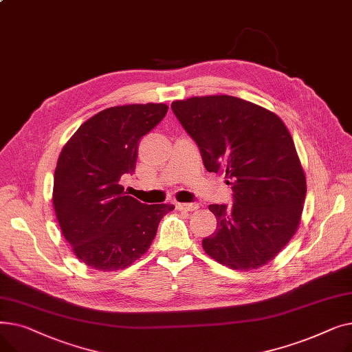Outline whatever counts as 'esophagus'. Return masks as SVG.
<instances>
[{"label":"esophagus","instance_id":"34e87169","mask_svg":"<svg viewBox=\"0 0 352 352\" xmlns=\"http://www.w3.org/2000/svg\"><path fill=\"white\" fill-rule=\"evenodd\" d=\"M199 208L198 202H186V204H182V202H177V210L179 211H195Z\"/></svg>","mask_w":352,"mask_h":352}]
</instances>
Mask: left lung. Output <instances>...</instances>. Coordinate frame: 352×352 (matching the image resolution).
Returning a JSON list of instances; mask_svg holds the SVG:
<instances>
[{"mask_svg":"<svg viewBox=\"0 0 352 352\" xmlns=\"http://www.w3.org/2000/svg\"><path fill=\"white\" fill-rule=\"evenodd\" d=\"M197 142L208 173H223L232 206L211 204L217 218L202 248L232 270L270 263L300 226L305 174L285 124L271 111L231 96L192 97L171 104Z\"/></svg>","mask_w":352,"mask_h":352,"instance_id":"1","label":"left lung"}]
</instances>
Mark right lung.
I'll return each instance as SVG.
<instances>
[{"instance_id": "1", "label": "right lung", "mask_w": 352, "mask_h": 352, "mask_svg": "<svg viewBox=\"0 0 352 352\" xmlns=\"http://www.w3.org/2000/svg\"><path fill=\"white\" fill-rule=\"evenodd\" d=\"M165 104L107 108L64 145L54 174L52 204L63 235L85 265L117 271L150 248L170 204L146 206L120 184L135 171L140 140L165 117Z\"/></svg>"}]
</instances>
